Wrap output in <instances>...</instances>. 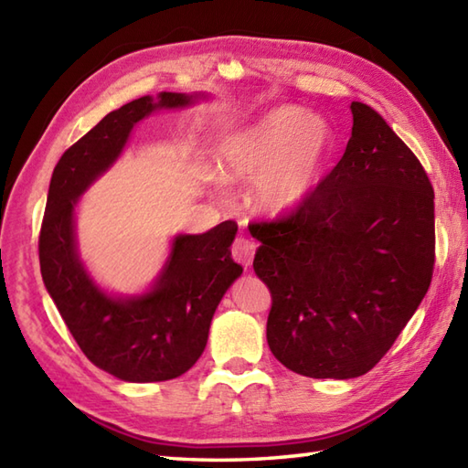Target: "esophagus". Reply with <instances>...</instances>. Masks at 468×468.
Here are the masks:
<instances>
[{
	"label": "esophagus",
	"mask_w": 468,
	"mask_h": 468,
	"mask_svg": "<svg viewBox=\"0 0 468 468\" xmlns=\"http://www.w3.org/2000/svg\"><path fill=\"white\" fill-rule=\"evenodd\" d=\"M253 253H255V243L245 239V237H239V239H235L233 243V250L231 255L237 263H241L243 267H250L253 261Z\"/></svg>",
	"instance_id": "obj_1"
}]
</instances>
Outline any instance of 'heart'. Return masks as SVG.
I'll return each instance as SVG.
<instances>
[{"instance_id":"1","label":"heart","mask_w":468,"mask_h":468,"mask_svg":"<svg viewBox=\"0 0 468 468\" xmlns=\"http://www.w3.org/2000/svg\"><path fill=\"white\" fill-rule=\"evenodd\" d=\"M332 151L334 133L322 116L280 106L227 138L221 171L229 181H257V207L282 215L314 197Z\"/></svg>"}]
</instances>
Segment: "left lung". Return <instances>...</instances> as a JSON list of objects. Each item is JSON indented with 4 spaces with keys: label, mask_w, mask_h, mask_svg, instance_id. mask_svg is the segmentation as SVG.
Returning <instances> with one entry per match:
<instances>
[{
    "label": "left lung",
    "mask_w": 468,
    "mask_h": 468,
    "mask_svg": "<svg viewBox=\"0 0 468 468\" xmlns=\"http://www.w3.org/2000/svg\"><path fill=\"white\" fill-rule=\"evenodd\" d=\"M334 171L290 217L251 225L253 270L270 287L267 344L292 372L357 378L382 360L429 292L434 191L372 106L352 102Z\"/></svg>",
    "instance_id": "8db88e82"
}]
</instances>
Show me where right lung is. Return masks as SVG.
I'll return each mask as SVG.
<instances>
[{
  "label": "right lung",
  "mask_w": 468,
  "mask_h": 468,
  "mask_svg": "<svg viewBox=\"0 0 468 468\" xmlns=\"http://www.w3.org/2000/svg\"><path fill=\"white\" fill-rule=\"evenodd\" d=\"M208 101L205 92L143 96L106 114L59 158L39 233V270L69 334L94 366L122 382H165L201 357L217 305L241 277L231 257L233 221L173 237L161 271L144 292L104 290L82 260L76 237L80 197L126 148L134 126L158 111Z\"/></svg>",
  "instance_id": "1"
}]
</instances>
